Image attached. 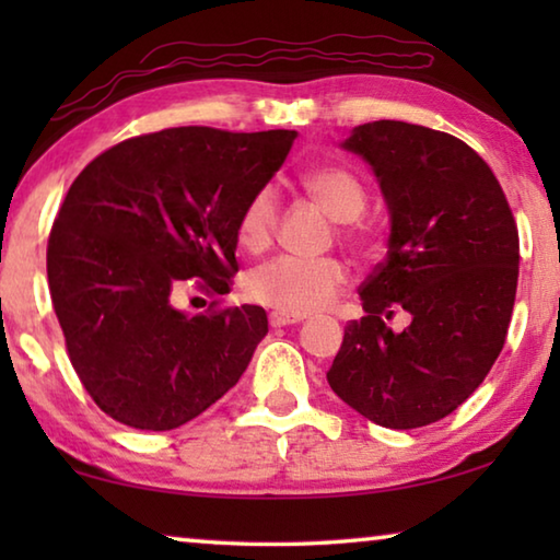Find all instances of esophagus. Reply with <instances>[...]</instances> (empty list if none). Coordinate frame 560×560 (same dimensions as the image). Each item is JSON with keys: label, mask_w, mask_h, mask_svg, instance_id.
Returning <instances> with one entry per match:
<instances>
[{"label": "esophagus", "mask_w": 560, "mask_h": 560, "mask_svg": "<svg viewBox=\"0 0 560 560\" xmlns=\"http://www.w3.org/2000/svg\"><path fill=\"white\" fill-rule=\"evenodd\" d=\"M301 316H289V314H281V311H271L269 314V324L271 328H281V326H291V324H299Z\"/></svg>", "instance_id": "esophagus-1"}]
</instances>
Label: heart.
<instances>
[{
    "label": "heart",
    "mask_w": 560,
    "mask_h": 560,
    "mask_svg": "<svg viewBox=\"0 0 560 560\" xmlns=\"http://www.w3.org/2000/svg\"><path fill=\"white\" fill-rule=\"evenodd\" d=\"M303 187L338 222H353L368 207V189L355 173L340 165H318L303 175ZM279 224V197L271 185L259 187L236 220V240L259 252L273 240ZM353 234V226H346ZM348 269L338 259H301L281 254L259 264L246 277V293L264 306L289 316H306L330 306L343 291Z\"/></svg>",
    "instance_id": "heart-1"
}]
</instances>
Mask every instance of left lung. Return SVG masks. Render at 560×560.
Returning <instances> with one entry per match:
<instances>
[{
	"mask_svg": "<svg viewBox=\"0 0 560 560\" xmlns=\"http://www.w3.org/2000/svg\"><path fill=\"white\" fill-rule=\"evenodd\" d=\"M381 179L393 230L360 287L328 385L375 424L424 428L485 383L504 348L518 281V230L491 167L450 132L402 120L358 126L346 143ZM413 316L402 335L384 320Z\"/></svg>",
	"mask_w": 560,
	"mask_h": 560,
	"instance_id": "1",
	"label": "left lung"
}]
</instances>
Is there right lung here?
Here are the masks:
<instances>
[{"instance_id":"1","label":"right lung","mask_w":560,"mask_h":560,"mask_svg":"<svg viewBox=\"0 0 560 560\" xmlns=\"http://www.w3.org/2000/svg\"><path fill=\"white\" fill-rule=\"evenodd\" d=\"M296 130L165 128L122 140L73 179L46 273L66 353L103 412L165 432L236 385L267 336L261 306L175 308L189 281L230 291L236 220L287 160Z\"/></svg>"}]
</instances>
